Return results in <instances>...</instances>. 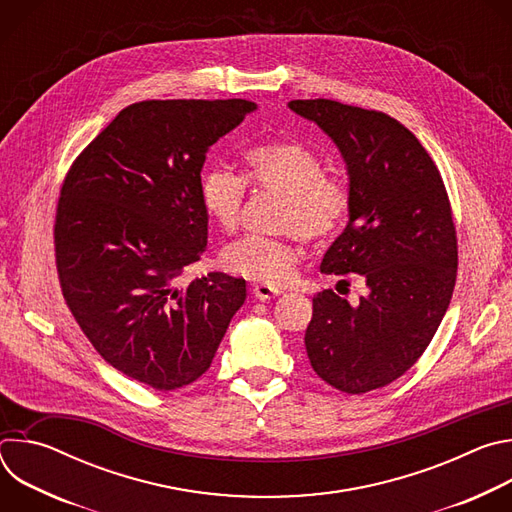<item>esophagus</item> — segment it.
I'll use <instances>...</instances> for the list:
<instances>
[{
	"label": "esophagus",
	"instance_id": "34e87169",
	"mask_svg": "<svg viewBox=\"0 0 512 512\" xmlns=\"http://www.w3.org/2000/svg\"><path fill=\"white\" fill-rule=\"evenodd\" d=\"M253 294L257 300H271L275 296H279L281 291L277 287H271V285H265V283H257L253 285Z\"/></svg>",
	"mask_w": 512,
	"mask_h": 512
}]
</instances>
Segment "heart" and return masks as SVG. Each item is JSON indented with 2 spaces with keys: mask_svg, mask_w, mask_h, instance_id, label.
Segmentation results:
<instances>
[{
  "mask_svg": "<svg viewBox=\"0 0 512 512\" xmlns=\"http://www.w3.org/2000/svg\"><path fill=\"white\" fill-rule=\"evenodd\" d=\"M247 180L285 200L279 227L310 243L334 237L346 223L352 194L346 180L324 174V162L296 141H269L245 156ZM247 182L225 166H210L200 176V204L210 221L227 233L239 227ZM300 259L296 237L267 239L249 235L225 249L231 271L265 283L289 281Z\"/></svg>",
  "mask_w": 512,
  "mask_h": 512,
  "instance_id": "1",
  "label": "heart"
}]
</instances>
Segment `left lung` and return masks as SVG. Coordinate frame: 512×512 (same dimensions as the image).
<instances>
[{
  "mask_svg": "<svg viewBox=\"0 0 512 512\" xmlns=\"http://www.w3.org/2000/svg\"><path fill=\"white\" fill-rule=\"evenodd\" d=\"M340 150L352 206L322 273H358V304L314 296L306 352L316 375L360 395L407 373L429 346L456 285L458 239L450 198L419 139L397 119L330 99L289 101Z\"/></svg>",
  "mask_w": 512,
  "mask_h": 512,
  "instance_id": "obj_1",
  "label": "left lung"
}]
</instances>
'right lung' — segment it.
<instances>
[{
  "mask_svg": "<svg viewBox=\"0 0 512 512\" xmlns=\"http://www.w3.org/2000/svg\"><path fill=\"white\" fill-rule=\"evenodd\" d=\"M255 109L245 99L133 103L62 182L54 249L66 306L111 367L156 391L208 371L247 298L245 279L221 271L180 277L206 251V152Z\"/></svg>",
  "mask_w": 512,
  "mask_h": 512,
  "instance_id": "obj_1",
  "label": "right lung"
}]
</instances>
